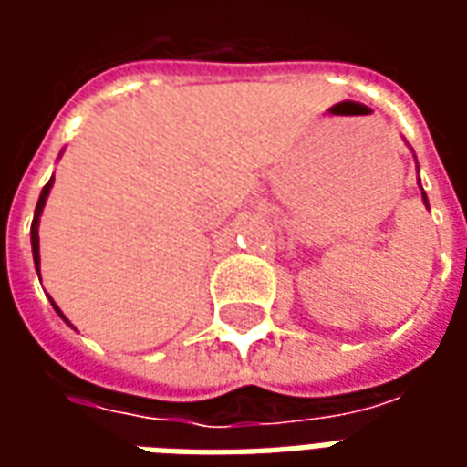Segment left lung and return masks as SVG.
<instances>
[{
	"mask_svg": "<svg viewBox=\"0 0 467 467\" xmlns=\"http://www.w3.org/2000/svg\"><path fill=\"white\" fill-rule=\"evenodd\" d=\"M418 184H420V180H418ZM420 190H422V187H420ZM422 202L428 204V197H425V192H422Z\"/></svg>",
	"mask_w": 467,
	"mask_h": 467,
	"instance_id": "8db88e82",
	"label": "left lung"
}]
</instances>
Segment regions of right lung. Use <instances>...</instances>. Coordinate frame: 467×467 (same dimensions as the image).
<instances>
[{
  "mask_svg": "<svg viewBox=\"0 0 467 467\" xmlns=\"http://www.w3.org/2000/svg\"><path fill=\"white\" fill-rule=\"evenodd\" d=\"M52 184H55V177L49 180V182L42 187V194H39V202H36V210H35V220H32V254H35V267L39 270V214H42V210H45V202L47 197H49V190H52ZM55 305V303H52ZM55 310L59 315H62V310L55 305ZM65 317V315H62ZM67 320V317H65Z\"/></svg>",
  "mask_w": 467,
  "mask_h": 467,
  "instance_id": "obj_1",
  "label": "right lung"
}]
</instances>
